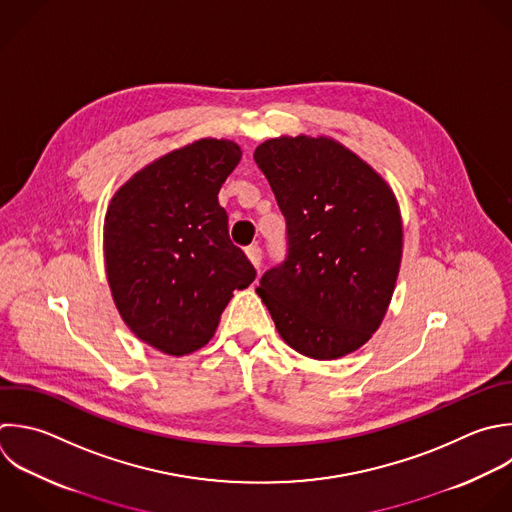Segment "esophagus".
Returning <instances> with one entry per match:
<instances>
[{
	"mask_svg": "<svg viewBox=\"0 0 512 512\" xmlns=\"http://www.w3.org/2000/svg\"><path fill=\"white\" fill-rule=\"evenodd\" d=\"M246 256H248V260L252 262V266H254L256 270H260V264H262V252H260V248H258V246L246 248Z\"/></svg>",
	"mask_w": 512,
	"mask_h": 512,
	"instance_id": "34e87169",
	"label": "esophagus"
}]
</instances>
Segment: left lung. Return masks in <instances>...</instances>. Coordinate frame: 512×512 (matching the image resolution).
<instances>
[{"mask_svg": "<svg viewBox=\"0 0 512 512\" xmlns=\"http://www.w3.org/2000/svg\"><path fill=\"white\" fill-rule=\"evenodd\" d=\"M254 160L286 218L288 256L258 296L296 352L336 360L384 320L402 260V218L386 180L328 136H280Z\"/></svg>", "mask_w": 512, "mask_h": 512, "instance_id": "1", "label": "left lung"}]
</instances>
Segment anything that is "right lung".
<instances>
[{
  "instance_id": "obj_1",
  "label": "right lung",
  "mask_w": 512,
  "mask_h": 512,
  "mask_svg": "<svg viewBox=\"0 0 512 512\" xmlns=\"http://www.w3.org/2000/svg\"><path fill=\"white\" fill-rule=\"evenodd\" d=\"M240 160L236 142L202 138L144 166L110 200L104 260L114 304L136 338L164 354L206 346L232 292L256 278L218 202Z\"/></svg>"
}]
</instances>
